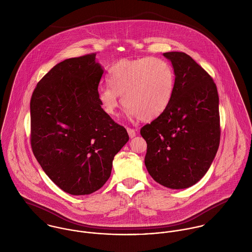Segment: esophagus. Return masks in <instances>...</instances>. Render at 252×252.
<instances>
[{
    "instance_id": "obj_1",
    "label": "esophagus",
    "mask_w": 252,
    "mask_h": 252,
    "mask_svg": "<svg viewBox=\"0 0 252 252\" xmlns=\"http://www.w3.org/2000/svg\"><path fill=\"white\" fill-rule=\"evenodd\" d=\"M127 132L129 134V137L132 139L134 137H136V131L134 129H131V128H127Z\"/></svg>"
}]
</instances>
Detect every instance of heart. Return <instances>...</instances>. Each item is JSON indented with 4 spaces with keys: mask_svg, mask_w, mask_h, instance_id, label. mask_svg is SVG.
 I'll return each mask as SVG.
<instances>
[{
    "mask_svg": "<svg viewBox=\"0 0 252 252\" xmlns=\"http://www.w3.org/2000/svg\"><path fill=\"white\" fill-rule=\"evenodd\" d=\"M108 82L99 90L101 106L110 116L121 104L131 116L152 120L168 108L175 88V72L164 59L157 57L123 59L108 71Z\"/></svg>",
    "mask_w": 252,
    "mask_h": 252,
    "instance_id": "b5f03b06",
    "label": "heart"
}]
</instances>
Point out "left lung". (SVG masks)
<instances>
[{
  "label": "left lung",
  "mask_w": 252,
  "mask_h": 252,
  "mask_svg": "<svg viewBox=\"0 0 252 252\" xmlns=\"http://www.w3.org/2000/svg\"><path fill=\"white\" fill-rule=\"evenodd\" d=\"M172 62L175 88L168 108L141 129L145 167L171 189L188 188L210 169L219 146V98L211 75L184 52L163 54Z\"/></svg>",
  "instance_id": "left-lung-1"
}]
</instances>
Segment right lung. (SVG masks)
Here are the masks:
<instances>
[{
  "label": "right lung",
  "mask_w": 252,
  "mask_h": 252,
  "mask_svg": "<svg viewBox=\"0 0 252 252\" xmlns=\"http://www.w3.org/2000/svg\"><path fill=\"white\" fill-rule=\"evenodd\" d=\"M103 73L95 53L64 60L39 80L31 98L34 155L48 178L71 195L100 189L115 154L129 141L99 101Z\"/></svg>",
  "instance_id": "obj_1"
}]
</instances>
